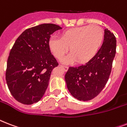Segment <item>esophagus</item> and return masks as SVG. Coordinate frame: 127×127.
<instances>
[{
  "instance_id": "1",
  "label": "esophagus",
  "mask_w": 127,
  "mask_h": 127,
  "mask_svg": "<svg viewBox=\"0 0 127 127\" xmlns=\"http://www.w3.org/2000/svg\"><path fill=\"white\" fill-rule=\"evenodd\" d=\"M61 67L63 68V70H64V71H66L68 69V66H61Z\"/></svg>"
}]
</instances>
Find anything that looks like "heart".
Segmentation results:
<instances>
[{"instance_id": "b5f03b06", "label": "heart", "mask_w": 127, "mask_h": 127, "mask_svg": "<svg viewBox=\"0 0 127 127\" xmlns=\"http://www.w3.org/2000/svg\"><path fill=\"white\" fill-rule=\"evenodd\" d=\"M103 39L104 32L100 27L84 26L64 31L61 38L50 37L48 47L54 57L59 60L68 53L70 47L72 53L63 61L71 64L78 61L80 63H85L97 54Z\"/></svg>"}]
</instances>
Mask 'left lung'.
Listing matches in <instances>:
<instances>
[{
  "instance_id": "obj_1",
  "label": "left lung",
  "mask_w": 127,
  "mask_h": 127,
  "mask_svg": "<svg viewBox=\"0 0 127 127\" xmlns=\"http://www.w3.org/2000/svg\"><path fill=\"white\" fill-rule=\"evenodd\" d=\"M116 38L108 29L97 54L85 64L69 67L64 76L70 94L80 101H89L101 92L110 75L116 53Z\"/></svg>"
}]
</instances>
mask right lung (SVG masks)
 <instances>
[{
  "label": "right lung",
  "instance_id": "add662e5",
  "mask_svg": "<svg viewBox=\"0 0 127 127\" xmlns=\"http://www.w3.org/2000/svg\"><path fill=\"white\" fill-rule=\"evenodd\" d=\"M61 27L43 24L26 30L15 41L7 61L6 80L18 101L31 105L40 100L58 63L50 51L51 35Z\"/></svg>",
  "mask_w": 127,
  "mask_h": 127
}]
</instances>
